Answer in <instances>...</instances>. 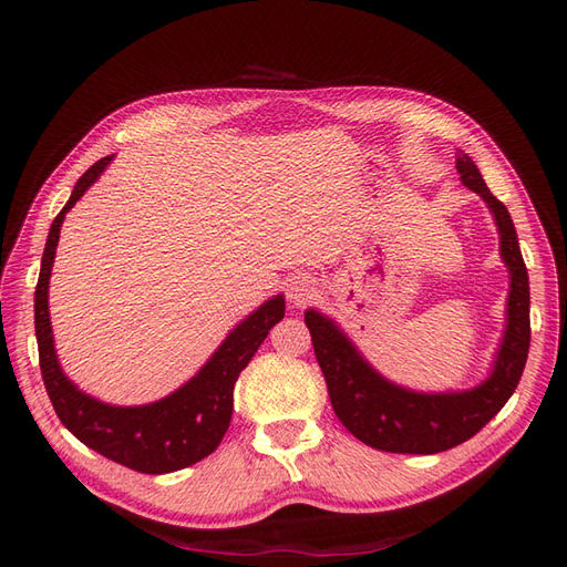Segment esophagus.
I'll list each match as a JSON object with an SVG mask.
<instances>
[{
	"label": "esophagus",
	"mask_w": 567,
	"mask_h": 567,
	"mask_svg": "<svg viewBox=\"0 0 567 567\" xmlns=\"http://www.w3.org/2000/svg\"><path fill=\"white\" fill-rule=\"evenodd\" d=\"M315 293H317V284L312 277H296L288 284V300L296 307L310 302L315 298Z\"/></svg>",
	"instance_id": "1"
}]
</instances>
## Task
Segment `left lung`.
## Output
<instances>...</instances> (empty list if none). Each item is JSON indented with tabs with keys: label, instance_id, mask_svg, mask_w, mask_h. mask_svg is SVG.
<instances>
[{
	"label": "left lung",
	"instance_id": "obj_1",
	"mask_svg": "<svg viewBox=\"0 0 567 567\" xmlns=\"http://www.w3.org/2000/svg\"><path fill=\"white\" fill-rule=\"evenodd\" d=\"M456 169L461 184L483 198L494 217L499 255L511 279L504 336L485 381L447 392H421L398 385L367 362L336 319L315 307L305 312L336 416L359 442L381 452L437 454L471 440L516 392L527 362L529 279L516 227L506 205L492 196L468 153H458Z\"/></svg>",
	"mask_w": 567,
	"mask_h": 567
}]
</instances>
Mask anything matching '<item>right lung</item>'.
Listing matches in <instances>:
<instances>
[{"label": "right lung", "instance_id": "obj_1", "mask_svg": "<svg viewBox=\"0 0 567 567\" xmlns=\"http://www.w3.org/2000/svg\"><path fill=\"white\" fill-rule=\"evenodd\" d=\"M111 161L113 156L101 158L78 179L71 198L51 221L35 290L40 369L47 394L61 423L82 444L120 463V466L148 475H163L194 466L196 461L210 456L217 450L231 421L234 383L238 373L248 367L271 326L284 319L286 300L281 293L274 296L241 323H236L208 362L175 392L165 394L163 400L117 406L80 390L63 373L56 357L54 331H51L49 319V279L65 213L104 175Z\"/></svg>", "mask_w": 567, "mask_h": 567}]
</instances>
